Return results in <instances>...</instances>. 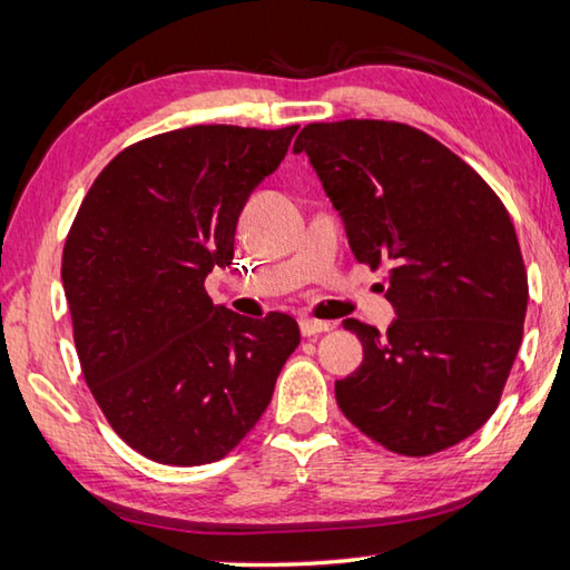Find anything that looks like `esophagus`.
Returning <instances> with one entry per match:
<instances>
[{"label": "esophagus", "mask_w": 570, "mask_h": 570, "mask_svg": "<svg viewBox=\"0 0 570 570\" xmlns=\"http://www.w3.org/2000/svg\"><path fill=\"white\" fill-rule=\"evenodd\" d=\"M298 326H302V334L304 336H316V334H322V332H332L334 330L332 322L314 320V316H304V320L298 322Z\"/></svg>", "instance_id": "34e87169"}]
</instances>
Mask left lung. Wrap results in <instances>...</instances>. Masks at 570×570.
I'll return each mask as SVG.
<instances>
[{"label": "left lung", "instance_id": "8db88e82", "mask_svg": "<svg viewBox=\"0 0 570 570\" xmlns=\"http://www.w3.org/2000/svg\"><path fill=\"white\" fill-rule=\"evenodd\" d=\"M306 153L356 262L390 266L387 334L346 320L364 360L334 384L354 428L392 452L435 455L495 412L528 308L518 236L493 188L428 132L387 120L312 122Z\"/></svg>", "mask_w": 570, "mask_h": 570}]
</instances>
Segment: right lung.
<instances>
[{"instance_id": "1", "label": "right lung", "mask_w": 570, "mask_h": 570, "mask_svg": "<svg viewBox=\"0 0 570 570\" xmlns=\"http://www.w3.org/2000/svg\"><path fill=\"white\" fill-rule=\"evenodd\" d=\"M298 125H190L118 153L62 250L85 382L110 428L163 465L226 458L272 402L298 324L248 320L206 294L234 258L240 210Z\"/></svg>"}]
</instances>
